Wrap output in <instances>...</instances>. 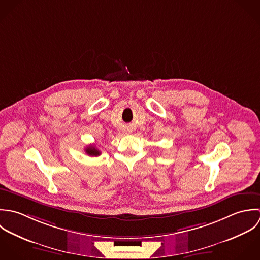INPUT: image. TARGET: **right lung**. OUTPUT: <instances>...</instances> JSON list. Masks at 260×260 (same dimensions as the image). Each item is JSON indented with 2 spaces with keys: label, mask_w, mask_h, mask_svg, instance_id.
<instances>
[{
  "label": "right lung",
  "mask_w": 260,
  "mask_h": 260,
  "mask_svg": "<svg viewBox=\"0 0 260 260\" xmlns=\"http://www.w3.org/2000/svg\"><path fill=\"white\" fill-rule=\"evenodd\" d=\"M85 152H86V154L88 155V156H98L101 155V152L95 148V146L93 145H90V146H88L86 149H85Z\"/></svg>",
  "instance_id": "add662e5"
}]
</instances>
